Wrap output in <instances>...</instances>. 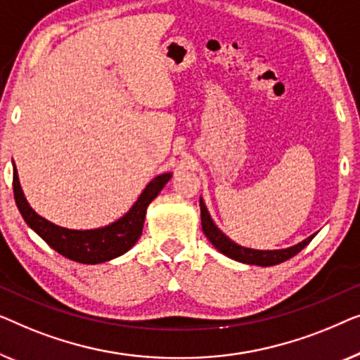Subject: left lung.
Instances as JSON below:
<instances>
[{"label": "left lung", "instance_id": "left-lung-1", "mask_svg": "<svg viewBox=\"0 0 360 360\" xmlns=\"http://www.w3.org/2000/svg\"><path fill=\"white\" fill-rule=\"evenodd\" d=\"M200 220H202V230H204L207 240L215 246V250H219L221 255L230 257V259H235L238 262H243V264H251V266L267 267V266L281 264V262L295 256L297 252H300L316 235L315 233V235L308 236L307 240L297 243V245H293L290 248H285V250H251V248L240 246L238 243L231 241L230 238L215 225V221L212 220V217L209 214V210H207L202 197H200Z\"/></svg>", "mask_w": 360, "mask_h": 360}]
</instances>
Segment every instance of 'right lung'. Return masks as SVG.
<instances>
[{
    "label": "right lung",
    "instance_id": "right-lung-1",
    "mask_svg": "<svg viewBox=\"0 0 360 360\" xmlns=\"http://www.w3.org/2000/svg\"><path fill=\"white\" fill-rule=\"evenodd\" d=\"M171 173H163L148 182L139 199L130 210L112 224L93 230H72L55 225L42 215H39L24 197L19 182L18 169L13 163V191L14 199L22 219L47 245L68 259L81 264H99L122 256L139 241L143 230L146 209L151 200L160 194L166 182L171 179Z\"/></svg>",
    "mask_w": 360,
    "mask_h": 360
}]
</instances>
